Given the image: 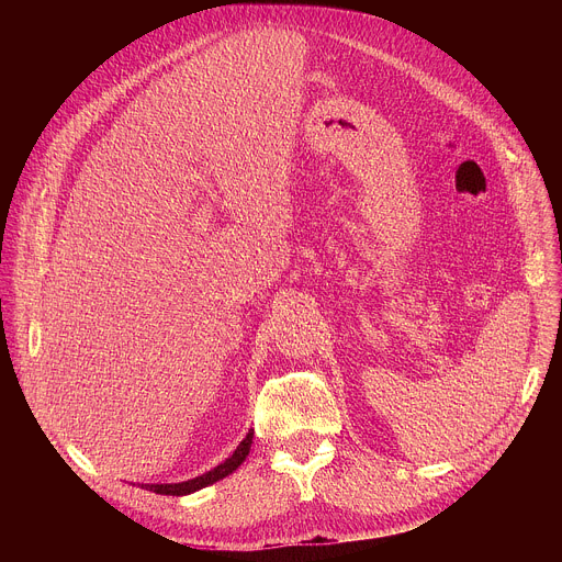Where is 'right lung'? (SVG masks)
<instances>
[{"label":"right lung","mask_w":562,"mask_h":562,"mask_svg":"<svg viewBox=\"0 0 562 562\" xmlns=\"http://www.w3.org/2000/svg\"><path fill=\"white\" fill-rule=\"evenodd\" d=\"M251 442H254V429L247 434V438H245L243 442L237 445V449H235L224 462H220L215 469H211V471H206V473H202V475H198V477H193V480H187V483L142 485V490H148V492H153V494H162V496H189V494H193V492H198V490H204V487L217 483V480L226 477L228 473H233L239 464H243V462L247 460L249 451H251Z\"/></svg>","instance_id":"1"}]
</instances>
